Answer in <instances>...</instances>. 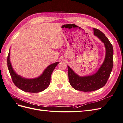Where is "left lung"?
<instances>
[{"mask_svg":"<svg viewBox=\"0 0 123 123\" xmlns=\"http://www.w3.org/2000/svg\"><path fill=\"white\" fill-rule=\"evenodd\" d=\"M94 35L102 41L106 48V56L98 71L91 75L80 76L68 66L69 83L76 90L88 92L98 90L105 85L113 68V49L105 35L99 30L93 28Z\"/></svg>","mask_w":123,"mask_h":123,"instance_id":"obj_1","label":"left lung"}]
</instances>
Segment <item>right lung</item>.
<instances>
[{
  "instance_id": "add662e5",
  "label": "right lung",
  "mask_w": 123,
  "mask_h": 123,
  "mask_svg": "<svg viewBox=\"0 0 123 123\" xmlns=\"http://www.w3.org/2000/svg\"><path fill=\"white\" fill-rule=\"evenodd\" d=\"M10 50L7 59L8 67L10 75L14 84L19 89L30 93H38L47 89L50 84L51 76L54 69L59 62L48 66L42 75L34 79H26L17 74L11 65L10 60Z\"/></svg>"
}]
</instances>
